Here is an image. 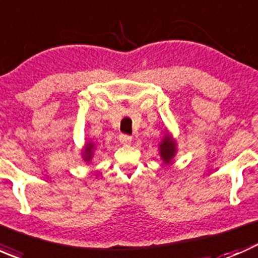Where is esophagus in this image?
Returning a JSON list of instances; mask_svg holds the SVG:
<instances>
[{
	"mask_svg": "<svg viewBox=\"0 0 258 258\" xmlns=\"http://www.w3.org/2000/svg\"><path fill=\"white\" fill-rule=\"evenodd\" d=\"M131 140H132V137L128 136V135H123V134L119 135V142H121V144L127 145L131 142Z\"/></svg>",
	"mask_w": 258,
	"mask_h": 258,
	"instance_id": "1",
	"label": "esophagus"
}]
</instances>
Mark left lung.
I'll return each mask as SVG.
<instances>
[{"instance_id": "left-lung-1", "label": "left lung", "mask_w": 258, "mask_h": 258, "mask_svg": "<svg viewBox=\"0 0 258 258\" xmlns=\"http://www.w3.org/2000/svg\"><path fill=\"white\" fill-rule=\"evenodd\" d=\"M158 150H160V157L163 161L165 165H170L172 163L173 158H175L177 148H176V141L170 134H166L162 141L158 145Z\"/></svg>"}]
</instances>
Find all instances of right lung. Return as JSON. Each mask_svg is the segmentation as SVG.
<instances>
[{
	"label": "right lung",
	"instance_id": "right-lung-1",
	"mask_svg": "<svg viewBox=\"0 0 258 258\" xmlns=\"http://www.w3.org/2000/svg\"><path fill=\"white\" fill-rule=\"evenodd\" d=\"M96 150V145L93 142H86L85 146H83V150L81 151L82 153V158L86 163H90L92 161L93 152Z\"/></svg>",
	"mask_w": 258,
	"mask_h": 258
}]
</instances>
